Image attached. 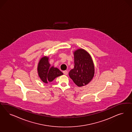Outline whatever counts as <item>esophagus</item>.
I'll return each instance as SVG.
<instances>
[{"mask_svg":"<svg viewBox=\"0 0 132 132\" xmlns=\"http://www.w3.org/2000/svg\"><path fill=\"white\" fill-rule=\"evenodd\" d=\"M63 73H64V75H67L68 74V72L67 70L64 71H63Z\"/></svg>","mask_w":132,"mask_h":132,"instance_id":"1","label":"esophagus"}]
</instances>
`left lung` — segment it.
Listing matches in <instances>:
<instances>
[{
	"label": "left lung",
	"instance_id": "obj_1",
	"mask_svg": "<svg viewBox=\"0 0 132 132\" xmlns=\"http://www.w3.org/2000/svg\"><path fill=\"white\" fill-rule=\"evenodd\" d=\"M74 67L68 73L70 78L79 87L88 84L95 74L93 61L89 53L84 49L74 51Z\"/></svg>",
	"mask_w": 132,
	"mask_h": 132
}]
</instances>
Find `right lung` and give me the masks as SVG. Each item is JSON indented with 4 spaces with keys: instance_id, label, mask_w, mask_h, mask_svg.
Masks as SVG:
<instances>
[{
    "instance_id": "add662e5",
    "label": "right lung",
    "mask_w": 132,
    "mask_h": 132,
    "mask_svg": "<svg viewBox=\"0 0 132 132\" xmlns=\"http://www.w3.org/2000/svg\"><path fill=\"white\" fill-rule=\"evenodd\" d=\"M39 77L43 82L47 84L51 82L56 78L63 75L59 69L53 65L51 67L49 63V57L45 56L39 61L37 66Z\"/></svg>"
}]
</instances>
